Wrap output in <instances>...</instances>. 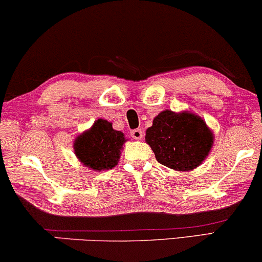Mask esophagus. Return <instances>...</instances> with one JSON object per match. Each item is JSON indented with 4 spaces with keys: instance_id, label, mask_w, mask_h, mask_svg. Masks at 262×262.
I'll list each match as a JSON object with an SVG mask.
<instances>
[{
    "instance_id": "esophagus-1",
    "label": "esophagus",
    "mask_w": 262,
    "mask_h": 262,
    "mask_svg": "<svg viewBox=\"0 0 262 262\" xmlns=\"http://www.w3.org/2000/svg\"><path fill=\"white\" fill-rule=\"evenodd\" d=\"M131 136H132V138H135V139H137V141H139V139L143 138L144 134H143V131L141 130V128H137V130H132L131 131Z\"/></svg>"
}]
</instances>
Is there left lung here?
Segmentation results:
<instances>
[{"instance_id":"8db88e82","label":"left lung","mask_w":262,"mask_h":262,"mask_svg":"<svg viewBox=\"0 0 262 262\" xmlns=\"http://www.w3.org/2000/svg\"><path fill=\"white\" fill-rule=\"evenodd\" d=\"M145 142L161 164L177 171H189L202 164L212 148L213 132L202 117L164 110L146 128Z\"/></svg>"}]
</instances>
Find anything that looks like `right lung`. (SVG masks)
<instances>
[{
    "label": "right lung",
    "instance_id": "obj_1",
    "mask_svg": "<svg viewBox=\"0 0 262 262\" xmlns=\"http://www.w3.org/2000/svg\"><path fill=\"white\" fill-rule=\"evenodd\" d=\"M126 137L112 127V123L99 118L91 128L78 135L74 141L77 160L89 169L101 171L112 169L120 160Z\"/></svg>",
    "mask_w": 262,
    "mask_h": 262
}]
</instances>
